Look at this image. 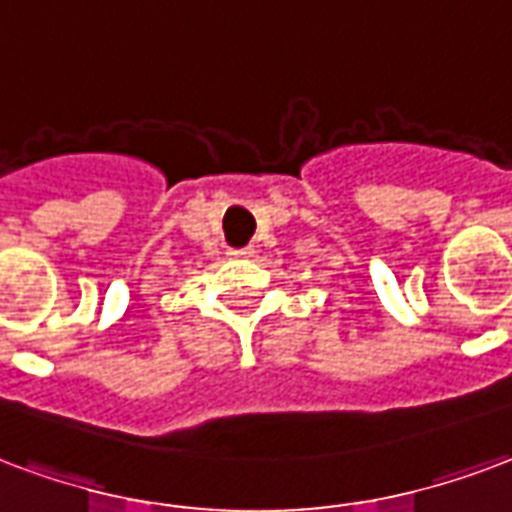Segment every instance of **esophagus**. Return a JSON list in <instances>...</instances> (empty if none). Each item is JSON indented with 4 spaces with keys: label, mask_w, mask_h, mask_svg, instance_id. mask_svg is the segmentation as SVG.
<instances>
[{
    "label": "esophagus",
    "mask_w": 512,
    "mask_h": 512,
    "mask_svg": "<svg viewBox=\"0 0 512 512\" xmlns=\"http://www.w3.org/2000/svg\"><path fill=\"white\" fill-rule=\"evenodd\" d=\"M230 255H233V257L252 255V246H244V249H230Z\"/></svg>",
    "instance_id": "obj_1"
}]
</instances>
